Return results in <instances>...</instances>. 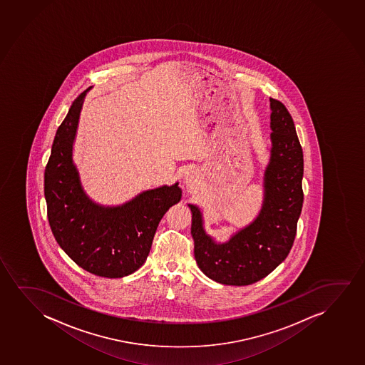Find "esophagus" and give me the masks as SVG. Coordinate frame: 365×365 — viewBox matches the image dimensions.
I'll list each match as a JSON object with an SVG mask.
<instances>
[{"label": "esophagus", "instance_id": "1", "mask_svg": "<svg viewBox=\"0 0 365 365\" xmlns=\"http://www.w3.org/2000/svg\"><path fill=\"white\" fill-rule=\"evenodd\" d=\"M184 176H185V180L190 181V180H191V179H192V178H194L195 173H194V171H186V173H185Z\"/></svg>", "mask_w": 365, "mask_h": 365}]
</instances>
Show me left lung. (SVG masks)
<instances>
[{"mask_svg": "<svg viewBox=\"0 0 365 365\" xmlns=\"http://www.w3.org/2000/svg\"><path fill=\"white\" fill-rule=\"evenodd\" d=\"M271 160L264 173V201L257 219L231 237L215 243L205 234L200 210L192 212L191 235L200 269L216 282L247 286L268 276L286 259L303 206V150L286 106L271 98Z\"/></svg>", "mask_w": 365, "mask_h": 365, "instance_id": "left-lung-1", "label": "left lung"}]
</instances>
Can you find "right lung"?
<instances>
[{
  "label": "right lung",
  "instance_id": "add662e5",
  "mask_svg": "<svg viewBox=\"0 0 365 365\" xmlns=\"http://www.w3.org/2000/svg\"><path fill=\"white\" fill-rule=\"evenodd\" d=\"M87 91L81 93L54 136L44 170L49 226L64 252L87 272L120 278L145 262L158 225L179 202L178 184L149 190L128 204L102 207L88 199L72 163V145Z\"/></svg>",
  "mask_w": 365,
  "mask_h": 365
}]
</instances>
